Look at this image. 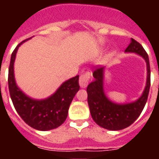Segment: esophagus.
<instances>
[{
    "label": "esophagus",
    "instance_id": "34e87169",
    "mask_svg": "<svg viewBox=\"0 0 159 159\" xmlns=\"http://www.w3.org/2000/svg\"><path fill=\"white\" fill-rule=\"evenodd\" d=\"M89 79H90V73L89 72H86L83 74L82 76H80L79 78V85L81 88H86L88 85H89Z\"/></svg>",
    "mask_w": 159,
    "mask_h": 159
}]
</instances>
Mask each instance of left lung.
I'll return each mask as SVG.
<instances>
[{"label": "left lung", "mask_w": 159, "mask_h": 159, "mask_svg": "<svg viewBox=\"0 0 159 159\" xmlns=\"http://www.w3.org/2000/svg\"><path fill=\"white\" fill-rule=\"evenodd\" d=\"M125 52H133L142 57L147 64V83L143 92L136 100L129 103H116L106 95L104 78L106 67L95 70L93 73L94 80L87 88L88 103L93 121L108 130H121L131 125L139 117L147 103L150 89V64L149 58L143 47L131 38Z\"/></svg>", "instance_id": "8db88e82"}]
</instances>
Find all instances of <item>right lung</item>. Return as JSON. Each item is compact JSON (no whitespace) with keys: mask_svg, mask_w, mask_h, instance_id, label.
<instances>
[{"mask_svg":"<svg viewBox=\"0 0 159 159\" xmlns=\"http://www.w3.org/2000/svg\"><path fill=\"white\" fill-rule=\"evenodd\" d=\"M29 39L19 43L12 53L8 70L9 92L21 118L33 129L48 131L58 128L66 121L70 105L80 89L79 76L66 80L54 93L45 99H34L24 93L16 83L14 62L19 48Z\"/></svg>","mask_w":159,"mask_h":159,"instance_id":"1","label":"right lung"}]
</instances>
